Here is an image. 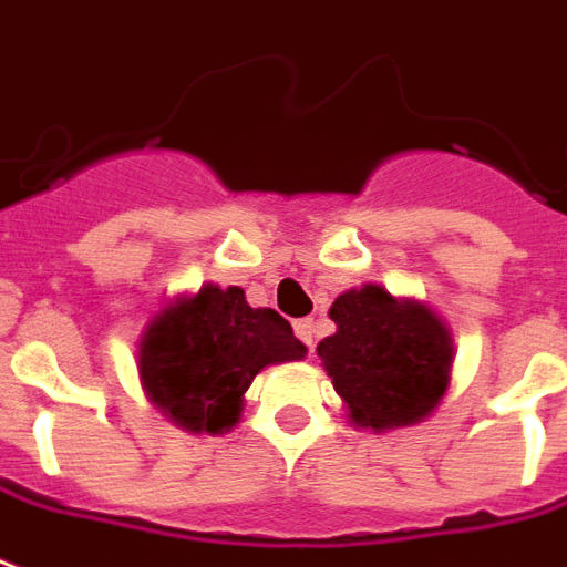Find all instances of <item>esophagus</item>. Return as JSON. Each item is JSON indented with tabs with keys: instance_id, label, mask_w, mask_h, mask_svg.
I'll use <instances>...</instances> for the list:
<instances>
[{
	"instance_id": "1",
	"label": "esophagus",
	"mask_w": 567,
	"mask_h": 567,
	"mask_svg": "<svg viewBox=\"0 0 567 567\" xmlns=\"http://www.w3.org/2000/svg\"><path fill=\"white\" fill-rule=\"evenodd\" d=\"M293 332H297V339H300L302 344H309V348H312L315 321H309V318H306V321H297V323H293Z\"/></svg>"
}]
</instances>
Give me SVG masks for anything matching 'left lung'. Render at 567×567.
Listing matches in <instances>:
<instances>
[{"label":"left lung","instance_id":"obj_1","mask_svg":"<svg viewBox=\"0 0 567 567\" xmlns=\"http://www.w3.org/2000/svg\"><path fill=\"white\" fill-rule=\"evenodd\" d=\"M336 332L318 341L344 416L374 434L425 422L452 383L455 341L427 302L365 282L330 306Z\"/></svg>","mask_w":567,"mask_h":567}]
</instances>
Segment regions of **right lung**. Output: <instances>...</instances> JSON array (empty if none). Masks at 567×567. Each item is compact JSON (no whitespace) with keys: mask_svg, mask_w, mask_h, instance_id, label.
Listing matches in <instances>:
<instances>
[{"mask_svg":"<svg viewBox=\"0 0 567 567\" xmlns=\"http://www.w3.org/2000/svg\"><path fill=\"white\" fill-rule=\"evenodd\" d=\"M302 357L306 344L282 315L252 309L237 285L214 282L172 297L136 344L145 399L189 434L231 431L255 374Z\"/></svg>","mask_w":567,"mask_h":567,"instance_id":"obj_1","label":"right lung"}]
</instances>
